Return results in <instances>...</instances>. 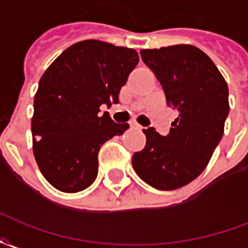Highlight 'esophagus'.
I'll return each mask as SVG.
<instances>
[{
    "instance_id": "1",
    "label": "esophagus",
    "mask_w": 248,
    "mask_h": 248,
    "mask_svg": "<svg viewBox=\"0 0 248 248\" xmlns=\"http://www.w3.org/2000/svg\"><path fill=\"white\" fill-rule=\"evenodd\" d=\"M133 128H136V129H139V131H141V129H144V128H142L141 125H139V124H133Z\"/></svg>"
}]
</instances>
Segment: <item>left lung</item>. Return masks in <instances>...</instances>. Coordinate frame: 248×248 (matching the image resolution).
Here are the masks:
<instances>
[{"label": "left lung", "mask_w": 248, "mask_h": 248, "mask_svg": "<svg viewBox=\"0 0 248 248\" xmlns=\"http://www.w3.org/2000/svg\"><path fill=\"white\" fill-rule=\"evenodd\" d=\"M168 106L178 111L168 136L144 129L145 148L132 157L137 176L158 190H174L196 180L210 161L230 111L225 78L205 52L191 45L141 50Z\"/></svg>", "instance_id": "left-lung-1"}]
</instances>
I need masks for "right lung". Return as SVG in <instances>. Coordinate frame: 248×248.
<instances>
[{"label": "right lung", "mask_w": 248, "mask_h": 248, "mask_svg": "<svg viewBox=\"0 0 248 248\" xmlns=\"http://www.w3.org/2000/svg\"><path fill=\"white\" fill-rule=\"evenodd\" d=\"M139 63L136 50L87 39L74 43L39 80L31 119L32 152L43 177L64 193L96 180L100 146L129 125L116 124L100 106L119 92Z\"/></svg>", "instance_id": "obj_1"}]
</instances>
